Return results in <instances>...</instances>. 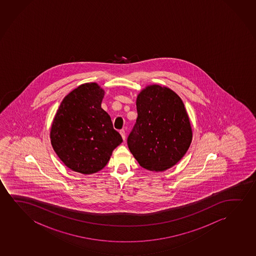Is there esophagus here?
I'll list each match as a JSON object with an SVG mask.
<instances>
[{"label": "esophagus", "instance_id": "34e87169", "mask_svg": "<svg viewBox=\"0 0 256 256\" xmlns=\"http://www.w3.org/2000/svg\"><path fill=\"white\" fill-rule=\"evenodd\" d=\"M120 136L122 137L123 140H125V139H126V133H125V130H120Z\"/></svg>", "mask_w": 256, "mask_h": 256}]
</instances>
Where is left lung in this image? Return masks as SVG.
Here are the masks:
<instances>
[{"label":"left lung","instance_id":"left-lung-1","mask_svg":"<svg viewBox=\"0 0 256 256\" xmlns=\"http://www.w3.org/2000/svg\"><path fill=\"white\" fill-rule=\"evenodd\" d=\"M138 117L128 146L139 164L164 172L178 164L192 140L189 116L175 92L159 84L142 90L136 98Z\"/></svg>","mask_w":256,"mask_h":256}]
</instances>
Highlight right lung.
<instances>
[{
  "label": "right lung",
  "instance_id": "right-lung-1",
  "mask_svg": "<svg viewBox=\"0 0 256 256\" xmlns=\"http://www.w3.org/2000/svg\"><path fill=\"white\" fill-rule=\"evenodd\" d=\"M104 94L96 83L81 84L64 98L53 120L50 134L53 150L74 172L86 175L100 172L122 142L102 108Z\"/></svg>",
  "mask_w": 256,
  "mask_h": 256
}]
</instances>
